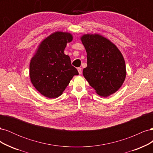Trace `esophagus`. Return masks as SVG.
<instances>
[{
    "label": "esophagus",
    "mask_w": 153,
    "mask_h": 153,
    "mask_svg": "<svg viewBox=\"0 0 153 153\" xmlns=\"http://www.w3.org/2000/svg\"><path fill=\"white\" fill-rule=\"evenodd\" d=\"M77 70H78V73H79L80 75H81L82 73V68H77Z\"/></svg>",
    "instance_id": "esophagus-1"
}]
</instances>
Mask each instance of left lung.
I'll return each instance as SVG.
<instances>
[{"instance_id":"1","label":"left lung","mask_w":153,"mask_h":153,"mask_svg":"<svg viewBox=\"0 0 153 153\" xmlns=\"http://www.w3.org/2000/svg\"><path fill=\"white\" fill-rule=\"evenodd\" d=\"M80 39L87 59L83 75L100 96L107 97L115 93L126 75L121 52L110 40L98 34H84Z\"/></svg>"}]
</instances>
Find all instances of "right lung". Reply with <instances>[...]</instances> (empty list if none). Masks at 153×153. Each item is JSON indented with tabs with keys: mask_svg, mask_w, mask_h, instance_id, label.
<instances>
[{
	"mask_svg": "<svg viewBox=\"0 0 153 153\" xmlns=\"http://www.w3.org/2000/svg\"><path fill=\"white\" fill-rule=\"evenodd\" d=\"M73 40L70 33L55 32L39 45L30 60L29 75L34 87L48 98L61 96L70 80L78 75L70 57L64 53L68 43Z\"/></svg>",
	"mask_w": 153,
	"mask_h": 153,
	"instance_id": "add662e5",
	"label": "right lung"
}]
</instances>
